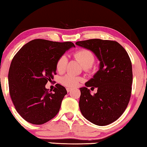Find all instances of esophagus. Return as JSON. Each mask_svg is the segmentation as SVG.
<instances>
[{
    "label": "esophagus",
    "mask_w": 147,
    "mask_h": 147,
    "mask_svg": "<svg viewBox=\"0 0 147 147\" xmlns=\"http://www.w3.org/2000/svg\"><path fill=\"white\" fill-rule=\"evenodd\" d=\"M66 90H67V92H71V90H72V88H66Z\"/></svg>",
    "instance_id": "34e87169"
}]
</instances>
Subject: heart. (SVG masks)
I'll list each match as a JSON object with an SVG mask.
<instances>
[{
  "label": "heart",
  "mask_w": 147,
  "mask_h": 147,
  "mask_svg": "<svg viewBox=\"0 0 147 147\" xmlns=\"http://www.w3.org/2000/svg\"><path fill=\"white\" fill-rule=\"evenodd\" d=\"M74 56L78 59L84 69L88 70L92 67L96 60V57L92 52L88 49H80L76 51ZM68 62L67 57L65 55L60 56L56 63V69L57 71L63 72L66 69ZM61 83L68 87H76L82 81L81 78L72 74H67L61 78Z\"/></svg>",
  "instance_id": "b5f03b06"
}]
</instances>
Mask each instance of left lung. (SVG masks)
<instances>
[{
    "mask_svg": "<svg viewBox=\"0 0 147 147\" xmlns=\"http://www.w3.org/2000/svg\"><path fill=\"white\" fill-rule=\"evenodd\" d=\"M93 52L100 61L99 70L80 88L79 106L84 118L98 126L116 121L127 107L131 95L132 63L127 52L118 42L94 39L76 42ZM88 87H97L93 96Z\"/></svg>",
    "mask_w": 147,
    "mask_h": 147,
    "instance_id": "obj_1",
    "label": "left lung"
}]
</instances>
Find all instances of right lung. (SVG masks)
I'll list each match as a JSON object with an SVG mask.
<instances>
[{
  "instance_id": "right-lung-1",
  "label": "right lung",
  "mask_w": 147,
  "mask_h": 147,
  "mask_svg": "<svg viewBox=\"0 0 147 147\" xmlns=\"http://www.w3.org/2000/svg\"><path fill=\"white\" fill-rule=\"evenodd\" d=\"M74 47L69 41L34 39L13 57L8 76L9 92L16 110L26 121L43 124L59 111L66 89L57 84L53 93H49L45 85L56 74L60 56Z\"/></svg>"
}]
</instances>
